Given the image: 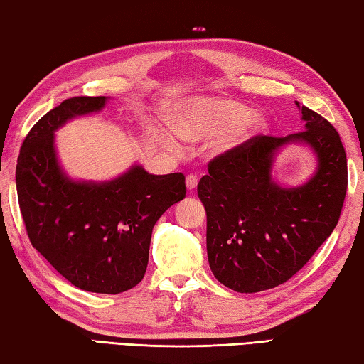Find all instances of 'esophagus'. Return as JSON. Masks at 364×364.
<instances>
[{
	"label": "esophagus",
	"mask_w": 364,
	"mask_h": 364,
	"mask_svg": "<svg viewBox=\"0 0 364 364\" xmlns=\"http://www.w3.org/2000/svg\"><path fill=\"white\" fill-rule=\"evenodd\" d=\"M186 186H187V188H188V190H193V188H196V186H198V177L193 176V174L187 176V178H186Z\"/></svg>",
	"instance_id": "obj_1"
}]
</instances>
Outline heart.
<instances>
[{"mask_svg": "<svg viewBox=\"0 0 364 364\" xmlns=\"http://www.w3.org/2000/svg\"><path fill=\"white\" fill-rule=\"evenodd\" d=\"M267 127L265 118L250 114L247 108L224 99H198L190 102L172 121V129L186 140H203L215 136L209 150L214 155H228L240 150L252 137ZM153 134L166 150L181 153V145L171 132L153 129Z\"/></svg>", "mask_w": 364, "mask_h": 364, "instance_id": "b5f03b06", "label": "heart"}]
</instances>
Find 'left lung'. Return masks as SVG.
<instances>
[{"instance_id":"obj_1","label":"left lung","mask_w":364,"mask_h":364,"mask_svg":"<svg viewBox=\"0 0 364 364\" xmlns=\"http://www.w3.org/2000/svg\"><path fill=\"white\" fill-rule=\"evenodd\" d=\"M302 119V132L256 136L240 150L214 158L198 183L209 267L218 282L237 292L251 294L288 282L341 218L347 193L341 137L307 107ZM286 144L307 146L317 159L314 174L297 188L282 186L271 174Z\"/></svg>"}]
</instances>
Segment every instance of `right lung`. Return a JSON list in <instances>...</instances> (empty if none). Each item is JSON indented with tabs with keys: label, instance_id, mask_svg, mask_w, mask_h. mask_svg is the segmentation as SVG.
<instances>
[{
	"label": "right lung",
	"instance_id": "1",
	"mask_svg": "<svg viewBox=\"0 0 364 364\" xmlns=\"http://www.w3.org/2000/svg\"><path fill=\"white\" fill-rule=\"evenodd\" d=\"M108 97L63 100L31 127L16 168L18 206L35 250L76 288L119 294L142 282L156 220L186 198L181 172L134 163L110 181H78L60 166L55 131L104 110Z\"/></svg>",
	"mask_w": 364,
	"mask_h": 364
}]
</instances>
